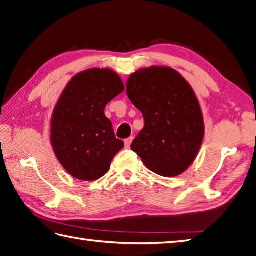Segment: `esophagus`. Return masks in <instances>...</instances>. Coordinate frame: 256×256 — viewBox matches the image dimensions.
I'll return each mask as SVG.
<instances>
[{"label":"esophagus","mask_w":256,"mask_h":256,"mask_svg":"<svg viewBox=\"0 0 256 256\" xmlns=\"http://www.w3.org/2000/svg\"><path fill=\"white\" fill-rule=\"evenodd\" d=\"M132 141H133V138H132V136L125 140V141H124V143H125V146H126V148H130V145H131Z\"/></svg>","instance_id":"1"}]
</instances>
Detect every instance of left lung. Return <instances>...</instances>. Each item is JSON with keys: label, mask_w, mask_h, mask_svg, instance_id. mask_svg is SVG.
I'll use <instances>...</instances> for the list:
<instances>
[{"label": "left lung", "mask_w": 256, "mask_h": 256, "mask_svg": "<svg viewBox=\"0 0 256 256\" xmlns=\"http://www.w3.org/2000/svg\"><path fill=\"white\" fill-rule=\"evenodd\" d=\"M126 94L145 123L132 151L161 176L173 178L186 171L201 148L205 131L191 85L174 68L151 66L131 74Z\"/></svg>", "instance_id": "8db88e82"}]
</instances>
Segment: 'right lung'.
Returning <instances> with one entry per match:
<instances>
[{"label": "right lung", "instance_id": "1", "mask_svg": "<svg viewBox=\"0 0 256 256\" xmlns=\"http://www.w3.org/2000/svg\"><path fill=\"white\" fill-rule=\"evenodd\" d=\"M123 91L116 72L98 68L74 75L63 90L51 118V144L73 178L88 182L102 178L123 148L104 113L106 104Z\"/></svg>", "mask_w": 256, "mask_h": 256}]
</instances>
